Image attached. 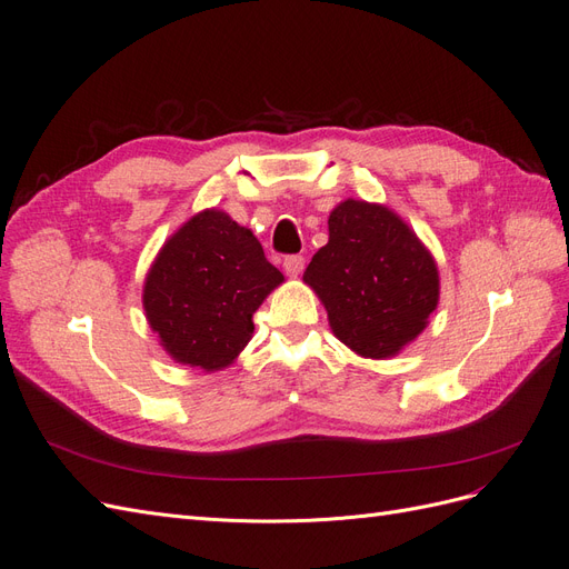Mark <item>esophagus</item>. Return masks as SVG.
I'll return each instance as SVG.
<instances>
[{
	"label": "esophagus",
	"mask_w": 569,
	"mask_h": 569,
	"mask_svg": "<svg viewBox=\"0 0 569 569\" xmlns=\"http://www.w3.org/2000/svg\"><path fill=\"white\" fill-rule=\"evenodd\" d=\"M282 266H284V270H287V274H291V278H297V274H301L303 268H306V258H303L301 253L287 256Z\"/></svg>",
	"instance_id": "34e87169"
}]
</instances>
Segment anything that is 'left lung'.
I'll use <instances>...</instances> for the list:
<instances>
[{
    "label": "left lung",
    "instance_id": "left-lung-1",
    "mask_svg": "<svg viewBox=\"0 0 569 569\" xmlns=\"http://www.w3.org/2000/svg\"><path fill=\"white\" fill-rule=\"evenodd\" d=\"M327 226L330 242L308 263L303 280L349 349L366 358L396 356L437 308L435 258L385 206L347 199Z\"/></svg>",
    "mask_w": 569,
    "mask_h": 569
}]
</instances>
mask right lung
I'll return each instance as SVG.
<instances>
[{
	"label": "right lung",
	"mask_w": 569,
	"mask_h": 569,
	"mask_svg": "<svg viewBox=\"0 0 569 569\" xmlns=\"http://www.w3.org/2000/svg\"><path fill=\"white\" fill-rule=\"evenodd\" d=\"M282 272L251 230L203 211L168 239L144 282L151 330L178 363L220 370L247 347L253 313Z\"/></svg>",
	"instance_id": "1"
}]
</instances>
